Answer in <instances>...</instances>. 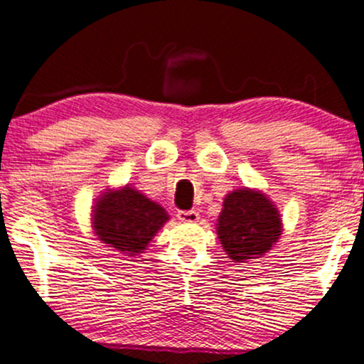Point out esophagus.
<instances>
[{
  "label": "esophagus",
  "mask_w": 364,
  "mask_h": 364,
  "mask_svg": "<svg viewBox=\"0 0 364 364\" xmlns=\"http://www.w3.org/2000/svg\"><path fill=\"white\" fill-rule=\"evenodd\" d=\"M178 219L181 223H197L200 219L197 210H178Z\"/></svg>",
  "instance_id": "34e87169"
}]
</instances>
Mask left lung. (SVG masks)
Returning a JSON list of instances; mask_svg holds the SVG:
<instances>
[{"mask_svg":"<svg viewBox=\"0 0 364 364\" xmlns=\"http://www.w3.org/2000/svg\"><path fill=\"white\" fill-rule=\"evenodd\" d=\"M282 219L264 193L250 188L230 191L218 218V238L233 262L264 255L282 235Z\"/></svg>","mask_w":364,"mask_h":364,"instance_id":"left-lung-1","label":"left lung"}]
</instances>
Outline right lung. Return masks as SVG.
I'll return each mask as SVG.
<instances>
[{"label":"right lung","instance_id":"add662e5","mask_svg":"<svg viewBox=\"0 0 364 364\" xmlns=\"http://www.w3.org/2000/svg\"><path fill=\"white\" fill-rule=\"evenodd\" d=\"M93 230L98 240L131 257L141 254L169 221V214L129 185L103 191L93 207Z\"/></svg>","mask_w":364,"mask_h":364}]
</instances>
